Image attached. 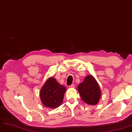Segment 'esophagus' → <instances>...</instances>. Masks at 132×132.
Wrapping results in <instances>:
<instances>
[{"mask_svg": "<svg viewBox=\"0 0 132 132\" xmlns=\"http://www.w3.org/2000/svg\"><path fill=\"white\" fill-rule=\"evenodd\" d=\"M69 87H70V88H74L75 87V85H74V84H72V85H71V86H69Z\"/></svg>", "mask_w": 132, "mask_h": 132, "instance_id": "1", "label": "esophagus"}]
</instances>
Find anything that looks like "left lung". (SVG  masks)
I'll return each mask as SVG.
<instances>
[{
	"label": "left lung",
	"mask_w": 132,
	"mask_h": 132,
	"mask_svg": "<svg viewBox=\"0 0 132 132\" xmlns=\"http://www.w3.org/2000/svg\"><path fill=\"white\" fill-rule=\"evenodd\" d=\"M78 90L81 99L88 104L95 105L98 103L101 90L93 76L89 75L86 77L84 81L79 85Z\"/></svg>",
	"instance_id": "1"
}]
</instances>
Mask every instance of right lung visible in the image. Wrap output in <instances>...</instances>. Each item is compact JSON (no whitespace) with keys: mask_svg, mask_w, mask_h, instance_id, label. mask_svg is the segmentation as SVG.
<instances>
[{"mask_svg":"<svg viewBox=\"0 0 132 132\" xmlns=\"http://www.w3.org/2000/svg\"><path fill=\"white\" fill-rule=\"evenodd\" d=\"M66 88L60 85L54 78H48L40 91V98L43 104L51 109L56 108L62 102Z\"/></svg>","mask_w":132,"mask_h":132,"instance_id":"right-lung-1","label":"right lung"}]
</instances>
